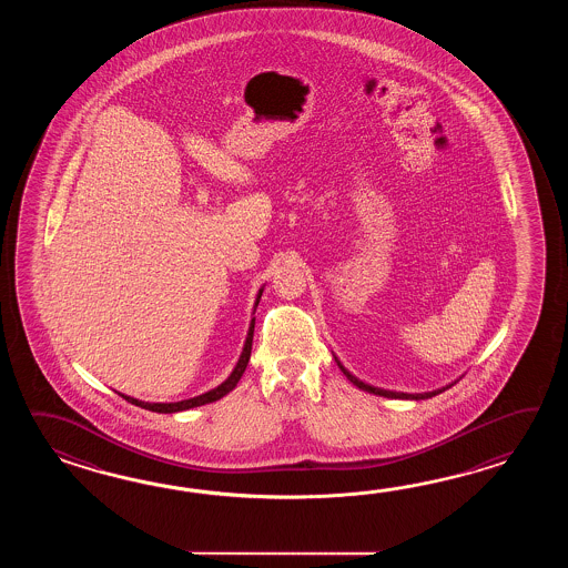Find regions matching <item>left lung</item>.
Masks as SVG:
<instances>
[{
    "mask_svg": "<svg viewBox=\"0 0 568 568\" xmlns=\"http://www.w3.org/2000/svg\"><path fill=\"white\" fill-rule=\"evenodd\" d=\"M338 363V362H337ZM338 367H341V372L347 375V379H349L353 386L359 387L363 392H369V394H375V396H384V398H399V399H426L433 398L436 394H440V392H445L448 387H440V389H435V392H424V394H404V392H387V389H379V387L369 386V384H363L362 379H357L355 375L349 374L341 363H338Z\"/></svg>",
    "mask_w": 568,
    "mask_h": 568,
    "instance_id": "1",
    "label": "left lung"
}]
</instances>
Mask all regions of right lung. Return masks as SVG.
I'll list each match as a JSON object with an SVG mask.
<instances>
[{"label": "right lung", "instance_id": "right-lung-1", "mask_svg": "<svg viewBox=\"0 0 568 568\" xmlns=\"http://www.w3.org/2000/svg\"><path fill=\"white\" fill-rule=\"evenodd\" d=\"M262 292H264V290H260V292H257L255 306H257V302H260V298H262ZM254 325L255 318H252V325H250V331H247V338H245V345H243L242 357H240V362H237V365H235V369L231 372L230 377H227V379H225L221 386L215 387V389H211V392H206V394H201V396H196V398L182 399V402H170V404H150V402H142V399L130 398V396H123V394H120L121 398H125L128 402H132V404L140 406V408H145V410L160 412V414H172V412L189 410V408H196V406H203V404H209V402H217V399L223 398L225 394H230L231 389L237 386V382L242 379L243 372H245L247 362H250V355H252Z\"/></svg>", "mask_w": 568, "mask_h": 568}]
</instances>
